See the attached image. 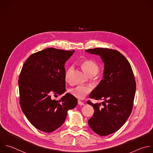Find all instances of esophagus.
Returning a JSON list of instances; mask_svg holds the SVG:
<instances>
[{
  "instance_id": "obj_1",
  "label": "esophagus",
  "mask_w": 153,
  "mask_h": 153,
  "mask_svg": "<svg viewBox=\"0 0 153 153\" xmlns=\"http://www.w3.org/2000/svg\"><path fill=\"white\" fill-rule=\"evenodd\" d=\"M78 104H79V105H80V106H83V105H85L84 103H83L82 101H81L80 100H78Z\"/></svg>"
}]
</instances>
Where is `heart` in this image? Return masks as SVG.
I'll use <instances>...</instances> for the list:
<instances>
[{
    "instance_id": "heart-1",
    "label": "heart",
    "mask_w": 153,
    "mask_h": 153,
    "mask_svg": "<svg viewBox=\"0 0 153 153\" xmlns=\"http://www.w3.org/2000/svg\"><path fill=\"white\" fill-rule=\"evenodd\" d=\"M82 68L84 72L88 76L95 75L99 71L98 64L94 61L86 59L83 61L81 64ZM73 70V67H70L66 71L65 74V80L67 82H70V76ZM91 92V88L84 86H77L70 89V93L74 97L82 99L85 97Z\"/></svg>"
}]
</instances>
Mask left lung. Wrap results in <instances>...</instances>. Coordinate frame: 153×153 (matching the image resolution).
Segmentation results:
<instances>
[{
	"mask_svg": "<svg viewBox=\"0 0 153 153\" xmlns=\"http://www.w3.org/2000/svg\"><path fill=\"white\" fill-rule=\"evenodd\" d=\"M86 52L99 55L105 63L103 79L89 95L103 101L87 103L94 109L89 127L97 134L107 136L119 130L131 114L136 87L134 74L128 60L116 50L95 48Z\"/></svg>",
	"mask_w": 153,
	"mask_h": 153,
	"instance_id": "1",
	"label": "left lung"
}]
</instances>
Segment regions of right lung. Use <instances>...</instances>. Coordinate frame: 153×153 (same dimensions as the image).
<instances>
[{
    "label": "right lung",
    "mask_w": 153,
    "mask_h": 153,
    "mask_svg": "<svg viewBox=\"0 0 153 153\" xmlns=\"http://www.w3.org/2000/svg\"><path fill=\"white\" fill-rule=\"evenodd\" d=\"M74 52L47 48L31 55L23 65L19 79L20 107L40 131L50 133L58 129L67 111L77 104V98L68 93L59 101L52 99V95L66 91L64 65Z\"/></svg>",
    "instance_id": "right-lung-1"
}]
</instances>
